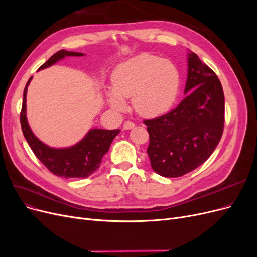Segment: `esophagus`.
Listing matches in <instances>:
<instances>
[{
  "label": "esophagus",
  "instance_id": "esophagus-1",
  "mask_svg": "<svg viewBox=\"0 0 257 257\" xmlns=\"http://www.w3.org/2000/svg\"><path fill=\"white\" fill-rule=\"evenodd\" d=\"M134 126H135V124L133 122H131V121H126V122H124V124H123L124 130H131V128H133Z\"/></svg>",
  "mask_w": 257,
  "mask_h": 257
}]
</instances>
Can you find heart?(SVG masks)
Listing matches in <instances>:
<instances>
[{
	"label": "heart",
	"instance_id": "b5f03b06",
	"mask_svg": "<svg viewBox=\"0 0 257 257\" xmlns=\"http://www.w3.org/2000/svg\"><path fill=\"white\" fill-rule=\"evenodd\" d=\"M180 89V74L170 61L143 53L123 62L112 75L108 103L116 111L126 109V98L133 97L135 111L154 118L168 111Z\"/></svg>",
	"mask_w": 257,
	"mask_h": 257
}]
</instances>
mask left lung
<instances>
[{"instance_id":"1","label":"left lung","mask_w":257,"mask_h":257,"mask_svg":"<svg viewBox=\"0 0 257 257\" xmlns=\"http://www.w3.org/2000/svg\"><path fill=\"white\" fill-rule=\"evenodd\" d=\"M184 94L170 112L144 121L150 138L147 153L151 167L163 177H181L196 169L212 154L222 137V84L212 69L191 51Z\"/></svg>"}]
</instances>
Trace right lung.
<instances>
[{
    "label": "right lung",
    "mask_w": 257,
    "mask_h": 257,
    "mask_svg": "<svg viewBox=\"0 0 257 257\" xmlns=\"http://www.w3.org/2000/svg\"><path fill=\"white\" fill-rule=\"evenodd\" d=\"M83 53L62 49L54 53L49 60L38 68H47L58 61L67 57H81ZM32 77L27 82L23 92L20 123L22 133L29 146L43 164L58 177L87 178L99 167L104 155L109 150L113 138L120 130L91 128L79 143L67 148H52L38 139L30 128L27 120V91Z\"/></svg>",
    "instance_id": "add662e5"
}]
</instances>
